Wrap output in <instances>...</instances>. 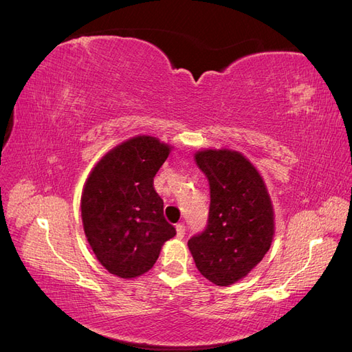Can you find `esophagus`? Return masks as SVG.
Instances as JSON below:
<instances>
[{
    "instance_id": "esophagus-1",
    "label": "esophagus",
    "mask_w": 352,
    "mask_h": 352,
    "mask_svg": "<svg viewBox=\"0 0 352 352\" xmlns=\"http://www.w3.org/2000/svg\"><path fill=\"white\" fill-rule=\"evenodd\" d=\"M176 236L179 239H182L185 236V225H184V223H179V225H176Z\"/></svg>"
}]
</instances>
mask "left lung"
<instances>
[{"mask_svg":"<svg viewBox=\"0 0 352 352\" xmlns=\"http://www.w3.org/2000/svg\"><path fill=\"white\" fill-rule=\"evenodd\" d=\"M210 184L207 226L188 241L199 273L217 286L245 278L269 251L274 217L260 173L241 153L195 154Z\"/></svg>","mask_w":352,"mask_h":352,"instance_id":"8db88e82","label":"left lung"}]
</instances>
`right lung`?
<instances>
[{
    "mask_svg": "<svg viewBox=\"0 0 352 352\" xmlns=\"http://www.w3.org/2000/svg\"><path fill=\"white\" fill-rule=\"evenodd\" d=\"M170 146L153 136L117 145L94 167L82 194L85 235L111 274L132 279L155 264L176 229L163 214L154 177Z\"/></svg>",
    "mask_w": 352,
    "mask_h": 352,
    "instance_id": "obj_1",
    "label": "right lung"
}]
</instances>
